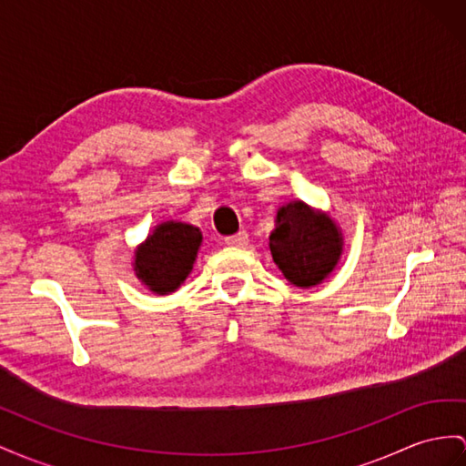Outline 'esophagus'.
Instances as JSON below:
<instances>
[{
  "mask_svg": "<svg viewBox=\"0 0 466 466\" xmlns=\"http://www.w3.org/2000/svg\"><path fill=\"white\" fill-rule=\"evenodd\" d=\"M248 232H238V234H234V236H228L226 238V244L228 246H234V248H244V246H248Z\"/></svg>",
  "mask_w": 466,
  "mask_h": 466,
  "instance_id": "1",
  "label": "esophagus"
}]
</instances>
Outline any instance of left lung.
<instances>
[{"label":"left lung","instance_id":"8db88e82","mask_svg":"<svg viewBox=\"0 0 466 466\" xmlns=\"http://www.w3.org/2000/svg\"><path fill=\"white\" fill-rule=\"evenodd\" d=\"M342 249V230L329 212L299 198L278 208L269 252L289 283L301 289L323 283L339 266Z\"/></svg>","mask_w":466,"mask_h":466}]
</instances>
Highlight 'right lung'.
Instances as JSON below:
<instances>
[{
	"label": "right lung",
	"mask_w": 466,
	"mask_h": 466,
	"mask_svg": "<svg viewBox=\"0 0 466 466\" xmlns=\"http://www.w3.org/2000/svg\"><path fill=\"white\" fill-rule=\"evenodd\" d=\"M202 232L181 220H163L134 252V273L155 295L175 293L193 271Z\"/></svg>",
	"instance_id": "1"
}]
</instances>
